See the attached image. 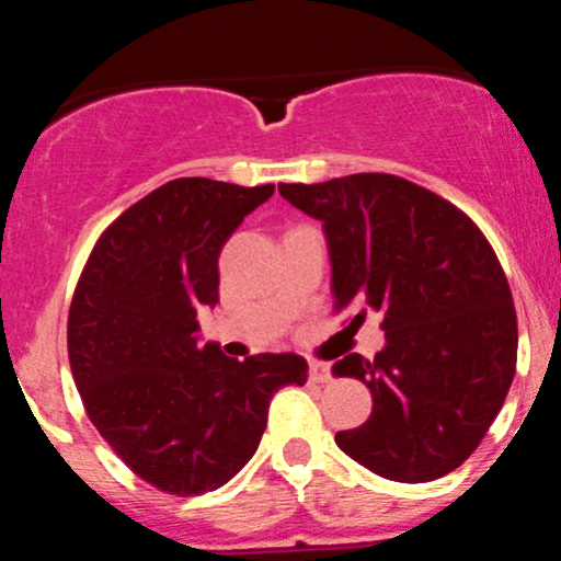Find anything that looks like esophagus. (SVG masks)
I'll return each instance as SVG.
<instances>
[{"label":"esophagus","mask_w":561,"mask_h":561,"mask_svg":"<svg viewBox=\"0 0 561 561\" xmlns=\"http://www.w3.org/2000/svg\"><path fill=\"white\" fill-rule=\"evenodd\" d=\"M308 377H311V382H332V366L324 362H311L308 364Z\"/></svg>","instance_id":"34e87169"}]
</instances>
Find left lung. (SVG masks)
Segmentation results:
<instances>
[{
    "instance_id": "left-lung-1",
    "label": "left lung",
    "mask_w": 561,
    "mask_h": 561,
    "mask_svg": "<svg viewBox=\"0 0 561 561\" xmlns=\"http://www.w3.org/2000/svg\"><path fill=\"white\" fill-rule=\"evenodd\" d=\"M279 195L324 221L334 308L358 306L356 321L377 311L388 340L375 362L351 353L334 364L375 401L337 446L396 482L454 472L517 369V311L491 242L465 210L392 173L279 184Z\"/></svg>"
}]
</instances>
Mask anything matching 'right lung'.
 Wrapping results in <instances>:
<instances>
[{
    "mask_svg": "<svg viewBox=\"0 0 561 561\" xmlns=\"http://www.w3.org/2000/svg\"><path fill=\"white\" fill-rule=\"evenodd\" d=\"M274 184L173 179L100 234L68 311V362L83 409L118 459L158 491L199 495L248 465L295 353L227 358L197 345V308L218 302V255Z\"/></svg>",
    "mask_w": 561,
    "mask_h": 561,
    "instance_id": "add662e5",
    "label": "right lung"
}]
</instances>
